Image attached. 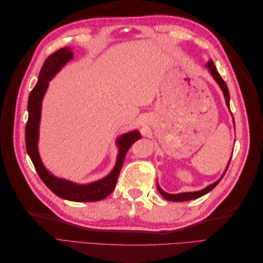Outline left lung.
I'll return each mask as SVG.
<instances>
[{
    "label": "left lung",
    "instance_id": "8db88e82",
    "mask_svg": "<svg viewBox=\"0 0 263 263\" xmlns=\"http://www.w3.org/2000/svg\"><path fill=\"white\" fill-rule=\"evenodd\" d=\"M206 68H209L211 74H212L213 78L215 79V81H216V82L218 83V85L220 86V89H221L222 93H224V97H225V100H226V104H227V106H228V108H229V91H228V87H227L225 81L222 80V78H221L220 74L218 73V71L216 70V68H215V65H214L212 60H210V61L208 62V65H206ZM229 109H230V108H229ZM229 163H230V161L228 162V165H229ZM228 165H227V168H226L224 174L226 173V171H227V169H228ZM224 174H222L221 178H220L219 180H217L216 182L213 183V184H211V185H209V186H206L205 189H203V190H201V191H197V192H186V193H180V194H169V193L164 192V191H163L160 186H159V184L157 185V187H158V190H159V192H160V194L165 198V200H168V201H172V202L191 201V200H195V198H198V197H201V196H203V195H205V194H208V193L210 192V191H212L215 186H216V185L218 184V183L220 182V180L222 179V177H224Z\"/></svg>",
    "mask_w": 263,
    "mask_h": 263
}]
</instances>
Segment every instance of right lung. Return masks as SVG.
Segmentation results:
<instances>
[{"label": "right lung", "instance_id": "1", "mask_svg": "<svg viewBox=\"0 0 263 263\" xmlns=\"http://www.w3.org/2000/svg\"><path fill=\"white\" fill-rule=\"evenodd\" d=\"M72 58L73 53L71 51V48L65 47V48H61L50 54L45 60L41 72H39L38 81L28 98V121L25 128L26 150L31 161H33L39 178L55 195L72 202H97L103 200V198H105L113 192L127 151L135 141L140 139L141 135L138 130H133L118 137L116 144L119 146V154L117 156V161L114 169L107 177L89 183V184H77V183L70 182L68 180L53 177L45 168L41 160V157H39L37 147L43 98L47 87H48V82Z\"/></svg>", "mask_w": 263, "mask_h": 263}]
</instances>
